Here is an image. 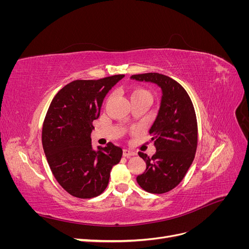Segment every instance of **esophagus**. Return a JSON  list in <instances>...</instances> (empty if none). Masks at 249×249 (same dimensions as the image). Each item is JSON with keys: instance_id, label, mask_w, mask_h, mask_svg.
Listing matches in <instances>:
<instances>
[{"instance_id": "obj_1", "label": "esophagus", "mask_w": 249, "mask_h": 249, "mask_svg": "<svg viewBox=\"0 0 249 249\" xmlns=\"http://www.w3.org/2000/svg\"><path fill=\"white\" fill-rule=\"evenodd\" d=\"M123 155H124V157H126V158H130V157H132V156H135L136 154H135L134 152H132V150H130V149H124V152H123Z\"/></svg>"}]
</instances>
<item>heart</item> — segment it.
<instances>
[{"instance_id": "obj_1", "label": "heart", "mask_w": 249, "mask_h": 249, "mask_svg": "<svg viewBox=\"0 0 249 249\" xmlns=\"http://www.w3.org/2000/svg\"><path fill=\"white\" fill-rule=\"evenodd\" d=\"M129 95H130L131 101L134 99H137V97H142V96L150 97L149 92L146 91V90H144V89H141V88H131L129 91Z\"/></svg>"}]
</instances>
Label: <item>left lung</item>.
I'll return each mask as SVG.
<instances>
[{"label": "left lung", "mask_w": 249, "mask_h": 249, "mask_svg": "<svg viewBox=\"0 0 249 249\" xmlns=\"http://www.w3.org/2000/svg\"><path fill=\"white\" fill-rule=\"evenodd\" d=\"M131 79L150 82L162 90L160 109L149 129L157 152L149 158L139 152L146 169L137 183L149 193L162 194L176 188L185 178L197 147V120L184 87L158 72L133 74Z\"/></svg>", "instance_id": "left-lung-1"}]
</instances>
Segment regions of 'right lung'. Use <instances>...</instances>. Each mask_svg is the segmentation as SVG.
I'll list each match as a JSON object with an SVG mask.
<instances>
[{"mask_svg":"<svg viewBox=\"0 0 249 249\" xmlns=\"http://www.w3.org/2000/svg\"><path fill=\"white\" fill-rule=\"evenodd\" d=\"M124 74L100 80H76L60 89L42 125V146L57 182L74 197L92 198L106 189L112 167L123 149L109 142L92 149L93 120L109 90Z\"/></svg>","mask_w":249,"mask_h":249,"instance_id":"right-lung-1","label":"right lung"}]
</instances>
